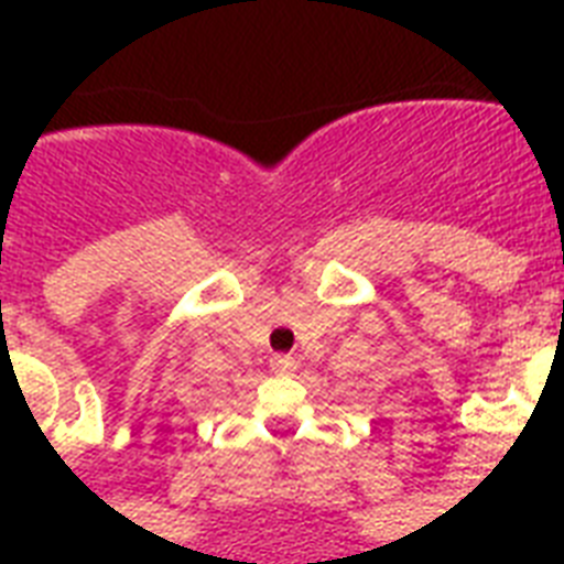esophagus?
Returning <instances> with one entry per match:
<instances>
[{
	"label": "esophagus",
	"instance_id": "1",
	"mask_svg": "<svg viewBox=\"0 0 564 564\" xmlns=\"http://www.w3.org/2000/svg\"><path fill=\"white\" fill-rule=\"evenodd\" d=\"M272 369L278 371V375H292V371L299 369V362H295V357H290V354H274Z\"/></svg>",
	"mask_w": 564,
	"mask_h": 564
}]
</instances>
